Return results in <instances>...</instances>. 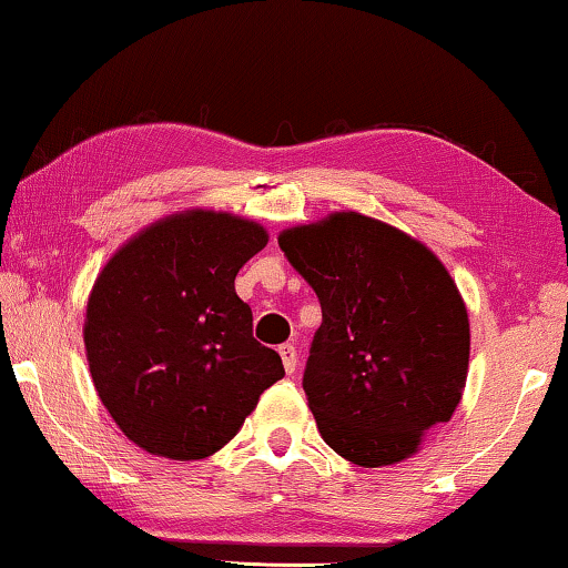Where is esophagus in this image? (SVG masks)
Returning a JSON list of instances; mask_svg holds the SVG:
<instances>
[{"mask_svg": "<svg viewBox=\"0 0 568 568\" xmlns=\"http://www.w3.org/2000/svg\"><path fill=\"white\" fill-rule=\"evenodd\" d=\"M278 356H282L284 372L286 374H294V368H297V351H294V345L292 343L278 345Z\"/></svg>", "mask_w": 568, "mask_h": 568, "instance_id": "esophagus-1", "label": "esophagus"}]
</instances>
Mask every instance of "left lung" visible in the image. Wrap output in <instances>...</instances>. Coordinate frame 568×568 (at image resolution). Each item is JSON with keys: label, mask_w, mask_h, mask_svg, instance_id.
Returning a JSON list of instances; mask_svg holds the SVG:
<instances>
[{"label": "left lung", "mask_w": 568, "mask_h": 568, "mask_svg": "<svg viewBox=\"0 0 568 568\" xmlns=\"http://www.w3.org/2000/svg\"><path fill=\"white\" fill-rule=\"evenodd\" d=\"M278 245L323 307L304 368L317 430L364 468L405 462L454 417L468 376V310L443 261L353 210L286 227Z\"/></svg>", "instance_id": "left-lung-1"}]
</instances>
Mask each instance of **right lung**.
I'll use <instances>...</instances> for the list:
<instances>
[{"label":"right lung","instance_id":"1","mask_svg":"<svg viewBox=\"0 0 568 568\" xmlns=\"http://www.w3.org/2000/svg\"><path fill=\"white\" fill-rule=\"evenodd\" d=\"M266 243L256 220L189 207L106 258L87 300L84 348L102 405L138 448L171 462L217 454L284 376L235 294L237 271Z\"/></svg>","mask_w":568,"mask_h":568}]
</instances>
